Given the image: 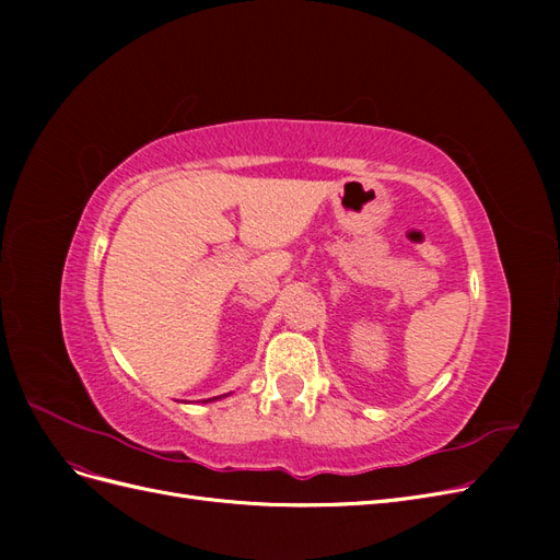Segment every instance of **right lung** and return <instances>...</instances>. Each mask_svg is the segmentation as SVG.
Instances as JSON below:
<instances>
[{
    "instance_id": "add662e5",
    "label": "right lung",
    "mask_w": 560,
    "mask_h": 560,
    "mask_svg": "<svg viewBox=\"0 0 560 560\" xmlns=\"http://www.w3.org/2000/svg\"><path fill=\"white\" fill-rule=\"evenodd\" d=\"M212 399H219V397H212Z\"/></svg>"
}]
</instances>
